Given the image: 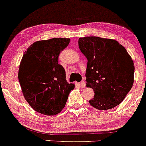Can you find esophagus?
Returning a JSON list of instances; mask_svg holds the SVG:
<instances>
[{
	"mask_svg": "<svg viewBox=\"0 0 146 146\" xmlns=\"http://www.w3.org/2000/svg\"><path fill=\"white\" fill-rule=\"evenodd\" d=\"M79 85H80L82 88H85V82H84V81H82V82H81L80 83H79Z\"/></svg>",
	"mask_w": 146,
	"mask_h": 146,
	"instance_id": "esophagus-1",
	"label": "esophagus"
}]
</instances>
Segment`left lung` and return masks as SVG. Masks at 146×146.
I'll use <instances>...</instances> for the list:
<instances>
[{"instance_id": "1", "label": "left lung", "mask_w": 146, "mask_h": 146, "mask_svg": "<svg viewBox=\"0 0 146 146\" xmlns=\"http://www.w3.org/2000/svg\"><path fill=\"white\" fill-rule=\"evenodd\" d=\"M78 44L88 61L87 87L92 88L95 93L89 104L98 110L114 108L133 87L135 66L131 57L114 39L80 37Z\"/></svg>"}]
</instances>
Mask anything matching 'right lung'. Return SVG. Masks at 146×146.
I'll list each match as a JSON object with an SVG mask.
<instances>
[{
  "label": "right lung",
  "instance_id": "1",
  "mask_svg": "<svg viewBox=\"0 0 146 146\" xmlns=\"http://www.w3.org/2000/svg\"><path fill=\"white\" fill-rule=\"evenodd\" d=\"M70 39L52 38L33 42L25 51L18 78L24 97L35 111L53 116L62 111L75 85L66 80L59 55Z\"/></svg>",
  "mask_w": 146,
  "mask_h": 146
}]
</instances>
